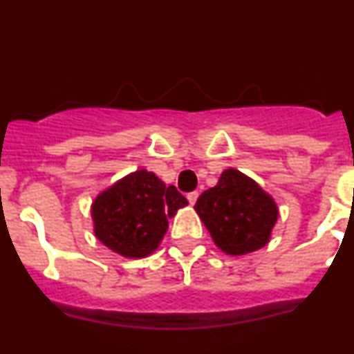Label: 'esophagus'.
<instances>
[{
  "label": "esophagus",
  "instance_id": "34e87169",
  "mask_svg": "<svg viewBox=\"0 0 354 354\" xmlns=\"http://www.w3.org/2000/svg\"><path fill=\"white\" fill-rule=\"evenodd\" d=\"M198 191H192V192H189L187 194V199H189V203H191V205H194L196 203V199H198Z\"/></svg>",
  "mask_w": 354,
  "mask_h": 354
}]
</instances>
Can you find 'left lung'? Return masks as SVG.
Segmentation results:
<instances>
[{
	"label": "left lung",
	"instance_id": "1",
	"mask_svg": "<svg viewBox=\"0 0 354 354\" xmlns=\"http://www.w3.org/2000/svg\"><path fill=\"white\" fill-rule=\"evenodd\" d=\"M194 209L216 246L232 257L263 248L279 216L272 196L234 169L225 170L215 187L199 196Z\"/></svg>",
	"mask_w": 354,
	"mask_h": 354
}]
</instances>
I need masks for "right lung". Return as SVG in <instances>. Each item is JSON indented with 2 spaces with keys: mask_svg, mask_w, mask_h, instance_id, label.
Returning <instances> with one entry per match:
<instances>
[{
  "mask_svg": "<svg viewBox=\"0 0 354 354\" xmlns=\"http://www.w3.org/2000/svg\"><path fill=\"white\" fill-rule=\"evenodd\" d=\"M187 199L148 170L132 172L101 192L91 215L97 239L125 258H145L162 243L169 218Z\"/></svg>",
  "mask_w": 354,
  "mask_h": 354,
  "instance_id": "add662e5",
  "label": "right lung"
}]
</instances>
